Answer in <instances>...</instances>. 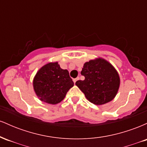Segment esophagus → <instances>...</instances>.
<instances>
[{"label":"esophagus","mask_w":147,"mask_h":147,"mask_svg":"<svg viewBox=\"0 0 147 147\" xmlns=\"http://www.w3.org/2000/svg\"><path fill=\"white\" fill-rule=\"evenodd\" d=\"M79 77H77V78H75V79H73V82H74V83H76V82H77V80H79Z\"/></svg>","instance_id":"obj_1"}]
</instances>
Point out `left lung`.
I'll list each match as a JSON object with an SVG mask.
<instances>
[{
	"instance_id": "8db88e82",
	"label": "left lung",
	"mask_w": 147,
	"mask_h": 147,
	"mask_svg": "<svg viewBox=\"0 0 147 147\" xmlns=\"http://www.w3.org/2000/svg\"><path fill=\"white\" fill-rule=\"evenodd\" d=\"M81 74L85 79L77 81L75 84L89 102L95 105H102L115 97L120 78L110 62L101 57L90 60L84 64Z\"/></svg>"
}]
</instances>
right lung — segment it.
Listing matches in <instances>:
<instances>
[{"label":"right lung","mask_w":147,"mask_h":147,"mask_svg":"<svg viewBox=\"0 0 147 147\" xmlns=\"http://www.w3.org/2000/svg\"><path fill=\"white\" fill-rule=\"evenodd\" d=\"M32 84L38 98L50 104L61 102L74 86L68 70L61 68L57 61L43 65L34 77Z\"/></svg>","instance_id":"1"}]
</instances>
